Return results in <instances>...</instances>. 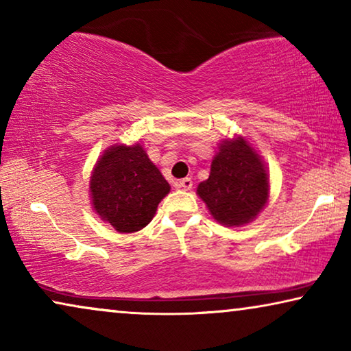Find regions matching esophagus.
Here are the masks:
<instances>
[{
    "instance_id": "34e87169",
    "label": "esophagus",
    "mask_w": 351,
    "mask_h": 351,
    "mask_svg": "<svg viewBox=\"0 0 351 351\" xmlns=\"http://www.w3.org/2000/svg\"><path fill=\"white\" fill-rule=\"evenodd\" d=\"M176 186L180 190H191V186H193V180H191L190 177H185V179L176 182Z\"/></svg>"
}]
</instances>
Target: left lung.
Masks as SVG:
<instances>
[{
  "label": "left lung",
  "instance_id": "8db88e82",
  "mask_svg": "<svg viewBox=\"0 0 351 351\" xmlns=\"http://www.w3.org/2000/svg\"><path fill=\"white\" fill-rule=\"evenodd\" d=\"M196 195L215 222L243 227L257 219L268 204L270 174L246 137H227L219 143L209 177L198 185Z\"/></svg>",
  "mask_w": 351,
  "mask_h": 351
}]
</instances>
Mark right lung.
<instances>
[{"label":"right lung","mask_w":351,"mask_h":351,"mask_svg":"<svg viewBox=\"0 0 351 351\" xmlns=\"http://www.w3.org/2000/svg\"><path fill=\"white\" fill-rule=\"evenodd\" d=\"M171 185L141 142L114 143L104 150L90 172V206L100 220L119 233H134L155 217Z\"/></svg>","instance_id":"1"}]
</instances>
